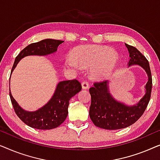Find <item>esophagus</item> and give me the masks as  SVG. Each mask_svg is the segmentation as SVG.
I'll return each instance as SVG.
<instances>
[{"label":"esophagus","mask_w":160,"mask_h":160,"mask_svg":"<svg viewBox=\"0 0 160 160\" xmlns=\"http://www.w3.org/2000/svg\"><path fill=\"white\" fill-rule=\"evenodd\" d=\"M82 89H88L89 82H87V81H83V82H82Z\"/></svg>","instance_id":"esophagus-1"}]
</instances>
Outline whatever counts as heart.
<instances>
[{
  "label": "heart",
  "instance_id": "heart-1",
  "mask_svg": "<svg viewBox=\"0 0 160 160\" xmlns=\"http://www.w3.org/2000/svg\"><path fill=\"white\" fill-rule=\"evenodd\" d=\"M118 60V54L110 48L89 45L76 48L66 63L74 69L92 66L91 75L97 79H104L112 73Z\"/></svg>",
  "mask_w": 160,
  "mask_h": 160
}]
</instances>
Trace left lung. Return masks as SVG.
<instances>
[{
    "instance_id": "1",
    "label": "left lung",
    "mask_w": 160,
    "mask_h": 160,
    "mask_svg": "<svg viewBox=\"0 0 160 160\" xmlns=\"http://www.w3.org/2000/svg\"><path fill=\"white\" fill-rule=\"evenodd\" d=\"M130 54L128 67L138 65L145 70L148 82L145 86V95L136 104L128 106L116 100L109 91V81L94 84L89 88L91 106L89 117L95 126L106 130H119L132 125L143 115L150 100L152 78L149 63L145 57L132 46L125 43Z\"/></svg>"
}]
</instances>
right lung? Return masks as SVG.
<instances>
[{"mask_svg":"<svg viewBox=\"0 0 160 160\" xmlns=\"http://www.w3.org/2000/svg\"><path fill=\"white\" fill-rule=\"evenodd\" d=\"M63 42V41L47 38L30 43L15 58L11 75L21 59L26 56H47L53 54L57 52L58 46ZM81 90L82 85L78 80L62 81L57 85L54 95L47 103L34 111L24 110L13 98L10 89L9 95L15 113L24 123L38 130H51L58 128L65 121L68 113L70 99Z\"/></svg>","mask_w":160,"mask_h":160,"instance_id":"obj_1","label":"right lung"}]
</instances>
